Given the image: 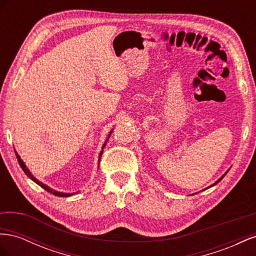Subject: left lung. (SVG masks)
Segmentation results:
<instances>
[{
    "instance_id": "8db88e82",
    "label": "left lung",
    "mask_w": 256,
    "mask_h": 256,
    "mask_svg": "<svg viewBox=\"0 0 256 256\" xmlns=\"http://www.w3.org/2000/svg\"><path fill=\"white\" fill-rule=\"evenodd\" d=\"M224 176H226V174H224V175H223V176H222V177H221V178H219V180H216V182H214V184H212V186H210V187H212V186H214V184H218V182H220V180H222V178H223V177H224Z\"/></svg>"
}]
</instances>
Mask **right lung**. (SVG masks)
Returning a JSON list of instances; mask_svg holds the SVG:
<instances>
[{
	"label": "right lung",
	"instance_id": "add662e5",
	"mask_svg": "<svg viewBox=\"0 0 256 256\" xmlns=\"http://www.w3.org/2000/svg\"><path fill=\"white\" fill-rule=\"evenodd\" d=\"M111 134H112V131L110 132V134L108 136V138H110V136H111ZM106 143H104V146H102V148H104L106 147ZM102 152L99 154V161H100V159H102ZM16 156H17V159H18V162H19V164H20V166H21V168L23 170V172L26 173V175L28 177V178H30V180H32L33 182H35L38 186H40V187L42 188V189H44L46 191H48L49 193H52L53 196H60V198H67V196H72V193H62V192H58V191H54V190H52L51 188H49L48 186H46L44 184H42V182H40V180H37L36 178L30 173V171L28 170L26 168V164H24V162H23L21 159H20V157L18 156V154H16Z\"/></svg>",
	"mask_w": 256,
	"mask_h": 256
}]
</instances>
